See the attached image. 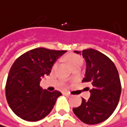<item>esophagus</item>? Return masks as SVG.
I'll return each instance as SVG.
<instances>
[{
    "label": "esophagus",
    "mask_w": 127,
    "mask_h": 127,
    "mask_svg": "<svg viewBox=\"0 0 127 127\" xmlns=\"http://www.w3.org/2000/svg\"><path fill=\"white\" fill-rule=\"evenodd\" d=\"M64 94H65V95H67V96H71V95L69 93H65Z\"/></svg>",
    "instance_id": "34e87169"
}]
</instances>
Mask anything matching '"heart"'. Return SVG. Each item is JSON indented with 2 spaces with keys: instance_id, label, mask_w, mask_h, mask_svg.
<instances>
[{
  "instance_id": "obj_1",
  "label": "heart",
  "mask_w": 127,
  "mask_h": 127,
  "mask_svg": "<svg viewBox=\"0 0 127 127\" xmlns=\"http://www.w3.org/2000/svg\"><path fill=\"white\" fill-rule=\"evenodd\" d=\"M68 62L71 68H74V67L78 66V65L81 66V65H82V63H83L82 59L77 55H70L68 57ZM56 65V64L54 65V67Z\"/></svg>"
}]
</instances>
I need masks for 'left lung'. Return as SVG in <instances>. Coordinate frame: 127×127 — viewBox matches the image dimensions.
Segmentation results:
<instances>
[{
    "label": "left lung",
    "instance_id": "1",
    "mask_svg": "<svg viewBox=\"0 0 127 127\" xmlns=\"http://www.w3.org/2000/svg\"><path fill=\"white\" fill-rule=\"evenodd\" d=\"M82 56L86 62L83 82L91 84L90 97L88 100L82 98L81 105L73 111L82 122L98 124L107 120L118 105L121 93L119 74L114 62L99 51L84 50Z\"/></svg>",
    "mask_w": 127,
    "mask_h": 127
}]
</instances>
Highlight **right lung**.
<instances>
[{"label":"right lung","mask_w":127,"mask_h":127,"mask_svg":"<svg viewBox=\"0 0 127 127\" xmlns=\"http://www.w3.org/2000/svg\"><path fill=\"white\" fill-rule=\"evenodd\" d=\"M66 50L36 48L19 56L13 64L6 84V98L12 111L27 121H37L52 111L62 93L40 86L56 61Z\"/></svg>","instance_id":"1"}]
</instances>
